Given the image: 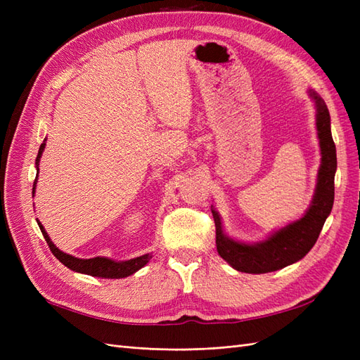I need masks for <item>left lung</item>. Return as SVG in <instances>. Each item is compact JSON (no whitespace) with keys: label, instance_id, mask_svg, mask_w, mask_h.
Wrapping results in <instances>:
<instances>
[{"label":"left lung","instance_id":"8db88e82","mask_svg":"<svg viewBox=\"0 0 360 360\" xmlns=\"http://www.w3.org/2000/svg\"><path fill=\"white\" fill-rule=\"evenodd\" d=\"M315 103V124L320 139L321 165L317 176V188L309 209L300 219L294 221L266 240L258 243H242L233 240L224 233L221 216L214 209L212 214L216 225V249L228 264L245 274H269L284 269L307 255L317 242L321 228L332 212L335 198L336 148L330 132V115L321 97L309 90Z\"/></svg>","mask_w":360,"mask_h":360}]
</instances>
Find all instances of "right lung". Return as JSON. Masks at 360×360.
<instances>
[{
  "label": "right lung",
  "mask_w": 360,
  "mask_h": 360,
  "mask_svg": "<svg viewBox=\"0 0 360 360\" xmlns=\"http://www.w3.org/2000/svg\"><path fill=\"white\" fill-rule=\"evenodd\" d=\"M46 143L43 141L40 148H39V155L36 159V167H37V174H39V162L41 158L43 150H45ZM36 184H37V176L34 180V188H32V193L36 191ZM39 226H40V231L45 237V240L49 246V249L52 250V254L57 257L58 261L69 267L73 271H78V274H85V275H90V276H97V278H108V279H118V278H126L134 275L135 271H138L141 267H144L150 258L151 254H146V255H141L132 259H127V261H114L111 258H106V257H94V258H89V259H82V258H76L73 255H69L66 252H63L60 250L56 245L52 243V240L49 238L48 233L43 225L37 221Z\"/></svg>",
  "instance_id": "obj_1"
}]
</instances>
